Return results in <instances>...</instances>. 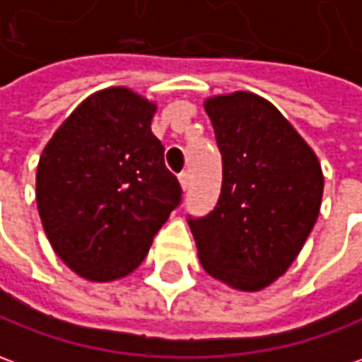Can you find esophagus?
I'll list each match as a JSON object with an SVG mask.
<instances>
[{
  "mask_svg": "<svg viewBox=\"0 0 362 362\" xmlns=\"http://www.w3.org/2000/svg\"><path fill=\"white\" fill-rule=\"evenodd\" d=\"M178 180H180V186L184 192L190 188V174L188 172H182L180 176H178Z\"/></svg>",
  "mask_w": 362,
  "mask_h": 362,
  "instance_id": "esophagus-1",
  "label": "esophagus"
}]
</instances>
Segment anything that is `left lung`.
I'll list each match as a JSON object with an SVG mask.
<instances>
[{
	"label": "left lung",
	"mask_w": 362,
	"mask_h": 362,
	"mask_svg": "<svg viewBox=\"0 0 362 362\" xmlns=\"http://www.w3.org/2000/svg\"><path fill=\"white\" fill-rule=\"evenodd\" d=\"M222 152L212 212L188 220L202 267L238 291H262L289 269L315 226L323 170L269 100L247 90L206 98Z\"/></svg>",
	"instance_id": "left-lung-1"
}]
</instances>
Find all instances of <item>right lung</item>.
Here are the masks:
<instances>
[{
    "label": "right lung",
    "mask_w": 362,
    "mask_h": 362,
    "mask_svg": "<svg viewBox=\"0 0 362 362\" xmlns=\"http://www.w3.org/2000/svg\"><path fill=\"white\" fill-rule=\"evenodd\" d=\"M156 103L127 87L87 97L45 144L35 198L51 247L88 281L132 274L180 204L150 130Z\"/></svg>",
    "instance_id": "add662e5"
}]
</instances>
